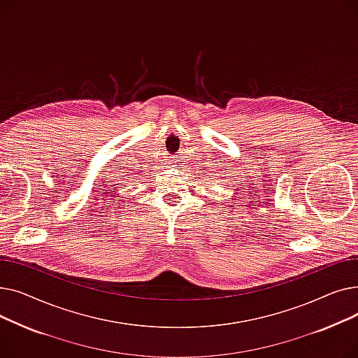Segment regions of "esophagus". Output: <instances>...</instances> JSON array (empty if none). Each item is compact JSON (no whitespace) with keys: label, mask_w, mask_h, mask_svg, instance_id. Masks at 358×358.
I'll list each match as a JSON object with an SVG mask.
<instances>
[{"label":"esophagus","mask_w":358,"mask_h":358,"mask_svg":"<svg viewBox=\"0 0 358 358\" xmlns=\"http://www.w3.org/2000/svg\"><path fill=\"white\" fill-rule=\"evenodd\" d=\"M173 161H174V159H173Z\"/></svg>","instance_id":"obj_1"}]
</instances>
